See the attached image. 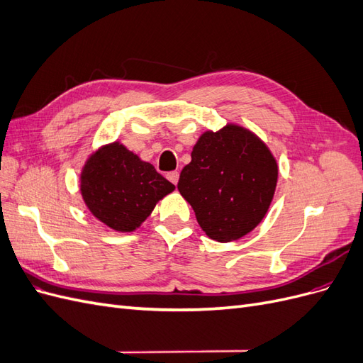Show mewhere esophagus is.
I'll return each instance as SVG.
<instances>
[{
  "label": "esophagus",
  "mask_w": 363,
  "mask_h": 363,
  "mask_svg": "<svg viewBox=\"0 0 363 363\" xmlns=\"http://www.w3.org/2000/svg\"><path fill=\"white\" fill-rule=\"evenodd\" d=\"M167 177H168V180H169L171 183L177 184V182H179V172H177V171H171V172L167 174Z\"/></svg>",
  "instance_id": "obj_1"
}]
</instances>
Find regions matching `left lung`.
Masks as SVG:
<instances>
[{
    "label": "left lung",
    "mask_w": 363,
    "mask_h": 363,
    "mask_svg": "<svg viewBox=\"0 0 363 363\" xmlns=\"http://www.w3.org/2000/svg\"><path fill=\"white\" fill-rule=\"evenodd\" d=\"M177 188L203 232L230 242L255 228L268 212L277 184V162L251 131L228 124L196 142Z\"/></svg>",
    "instance_id": "left-lung-1"
}]
</instances>
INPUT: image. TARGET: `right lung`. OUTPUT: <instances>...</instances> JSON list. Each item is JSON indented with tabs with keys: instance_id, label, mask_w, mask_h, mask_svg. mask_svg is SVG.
<instances>
[{
	"instance_id": "1",
	"label": "right lung",
	"mask_w": 363,
	"mask_h": 363,
	"mask_svg": "<svg viewBox=\"0 0 363 363\" xmlns=\"http://www.w3.org/2000/svg\"><path fill=\"white\" fill-rule=\"evenodd\" d=\"M175 189L151 163L113 142L98 150L82 172V195L95 218L116 232H133L156 203Z\"/></svg>"
}]
</instances>
